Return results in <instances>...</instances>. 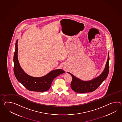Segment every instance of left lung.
I'll list each match as a JSON object with an SVG mask.
<instances>
[{"label": "left lung", "mask_w": 122, "mask_h": 122, "mask_svg": "<svg viewBox=\"0 0 122 122\" xmlns=\"http://www.w3.org/2000/svg\"><path fill=\"white\" fill-rule=\"evenodd\" d=\"M109 55L108 53L107 62L104 71L100 75L91 80L84 81L77 78L71 73L67 72L71 75L72 80L71 83L72 89L75 92L78 93H86L92 92L97 89L107 78L109 72Z\"/></svg>", "instance_id": "left-lung-1"}]
</instances>
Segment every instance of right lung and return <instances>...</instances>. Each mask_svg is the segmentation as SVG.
Wrapping results in <instances>:
<instances>
[{
	"label": "right lung",
	"mask_w": 122,
	"mask_h": 122,
	"mask_svg": "<svg viewBox=\"0 0 122 122\" xmlns=\"http://www.w3.org/2000/svg\"><path fill=\"white\" fill-rule=\"evenodd\" d=\"M18 41L15 44V51L14 56V72L18 81L28 90L31 91L45 92L50 88L54 79L65 72L62 69L52 71L41 77H33L26 74L21 68L18 60Z\"/></svg>",
	"instance_id": "add662e5"
}]
</instances>
